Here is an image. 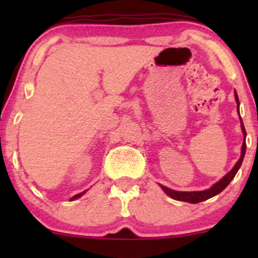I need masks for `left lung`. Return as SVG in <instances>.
<instances>
[{
	"mask_svg": "<svg viewBox=\"0 0 258 258\" xmlns=\"http://www.w3.org/2000/svg\"><path fill=\"white\" fill-rule=\"evenodd\" d=\"M235 100L236 102H237V111H238V114H240V101H238V96L236 91H235ZM240 122H241L242 134H243V142H242V147H241V156L240 158H238L237 162H236V165L233 166L232 170H231L227 175L223 176L220 181L216 182L215 184H212L210 188L205 189V191H175V189L168 188V187L163 186V184H160L161 188L163 189V192H165L167 196H170L171 199L177 200V201L189 202V204H199V202L206 201V200H209L211 197L216 196V195H218L220 192H222L223 189L230 184V182L232 181L233 177H235L237 171L240 170L242 161H243V157H244V153H246V130H244L241 116H240Z\"/></svg>",
	"mask_w": 258,
	"mask_h": 258,
	"instance_id": "8db88e82",
	"label": "left lung"
}]
</instances>
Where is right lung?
Instances as JSON below:
<instances>
[{
	"mask_svg": "<svg viewBox=\"0 0 258 258\" xmlns=\"http://www.w3.org/2000/svg\"><path fill=\"white\" fill-rule=\"evenodd\" d=\"M86 194V191H83V192H81V194H79V195H75L74 197H72L71 200H70V201H74V200H77V199H80L81 196H83V195Z\"/></svg>",
	"mask_w": 258,
	"mask_h": 258,
	"instance_id": "add662e5",
	"label": "right lung"
}]
</instances>
